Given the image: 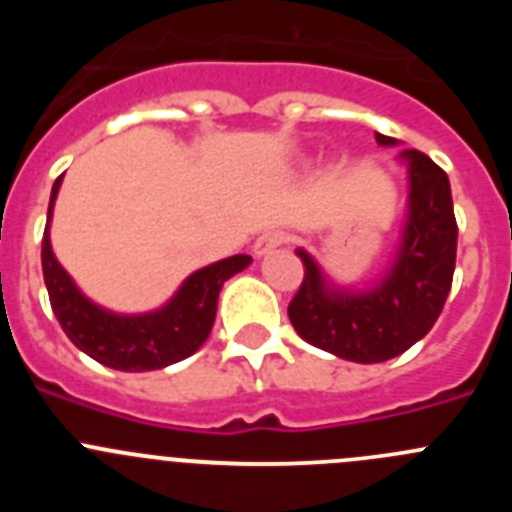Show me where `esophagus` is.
<instances>
[{"instance_id":"1","label":"esophagus","mask_w":512,"mask_h":512,"mask_svg":"<svg viewBox=\"0 0 512 512\" xmlns=\"http://www.w3.org/2000/svg\"><path fill=\"white\" fill-rule=\"evenodd\" d=\"M287 241V233H282V230H266V233H261L259 238H256V243H253V253H256V256H264V253H271L274 248L284 246Z\"/></svg>"}]
</instances>
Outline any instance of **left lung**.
<instances>
[{"mask_svg":"<svg viewBox=\"0 0 512 512\" xmlns=\"http://www.w3.org/2000/svg\"><path fill=\"white\" fill-rule=\"evenodd\" d=\"M379 146L395 138L377 133ZM410 171V217L390 274L369 292L325 287L318 264L305 251L297 295L287 312L295 330L312 346L359 364L400 356L433 328L441 315L456 266V217L449 176L420 151H405Z\"/></svg>","mask_w":512,"mask_h":512,"instance_id":"8db88e82","label":"left lung"}]
</instances>
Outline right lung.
<instances>
[{
    "mask_svg": "<svg viewBox=\"0 0 512 512\" xmlns=\"http://www.w3.org/2000/svg\"><path fill=\"white\" fill-rule=\"evenodd\" d=\"M58 187H61V176L53 184L48 220ZM40 259H43V279L51 297L53 315L61 323L63 333L94 361L120 372H151L192 356L210 336L217 295L225 279L251 264V256L238 253L194 271L176 292L174 300L161 310L148 315H112L81 295L69 274L58 264L48 241V225L43 233Z\"/></svg>",
    "mask_w": 512,
    "mask_h": 512,
    "instance_id": "right-lung-1",
    "label": "right lung"
}]
</instances>
